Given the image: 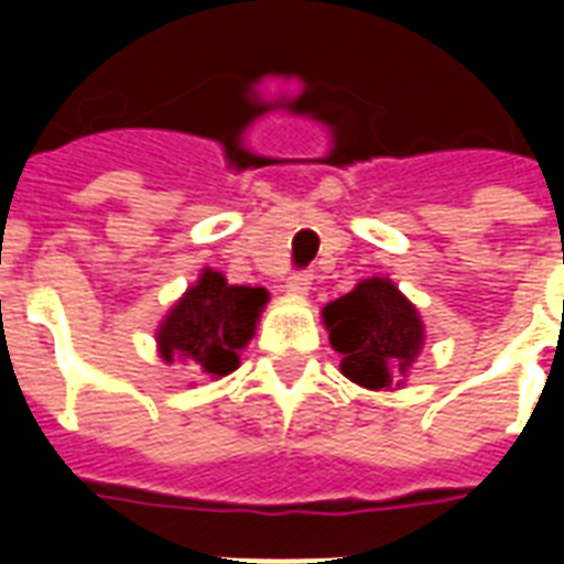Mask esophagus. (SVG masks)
I'll return each instance as SVG.
<instances>
[{"mask_svg": "<svg viewBox=\"0 0 564 564\" xmlns=\"http://www.w3.org/2000/svg\"><path fill=\"white\" fill-rule=\"evenodd\" d=\"M310 283H313V274L310 272H292L290 278H286V292H292V295H304V292L310 290Z\"/></svg>", "mask_w": 564, "mask_h": 564, "instance_id": "1", "label": "esophagus"}]
</instances>
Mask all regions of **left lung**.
<instances>
[{
  "label": "left lung",
  "instance_id": "left-lung-1",
  "mask_svg": "<svg viewBox=\"0 0 564 564\" xmlns=\"http://www.w3.org/2000/svg\"><path fill=\"white\" fill-rule=\"evenodd\" d=\"M343 375L366 389H389L419 357L424 327L410 301L386 278L357 283L322 310Z\"/></svg>",
  "mask_w": 564,
  "mask_h": 564
}]
</instances>
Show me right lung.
<instances>
[{"label":"right lung","mask_w":564,"mask_h":564,"mask_svg":"<svg viewBox=\"0 0 564 564\" xmlns=\"http://www.w3.org/2000/svg\"><path fill=\"white\" fill-rule=\"evenodd\" d=\"M265 301L269 292L260 286H230L219 272L204 269L161 325L158 345L163 360L178 354L193 360L202 375H230L239 366V351L254 336Z\"/></svg>","instance_id":"right-lung-1"}]
</instances>
